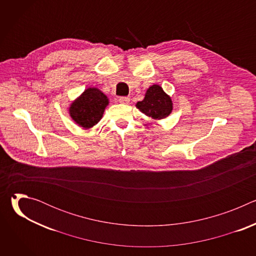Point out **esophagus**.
I'll return each instance as SVG.
<instances>
[{
    "label": "esophagus",
    "mask_w": 256,
    "mask_h": 256,
    "mask_svg": "<svg viewBox=\"0 0 256 256\" xmlns=\"http://www.w3.org/2000/svg\"><path fill=\"white\" fill-rule=\"evenodd\" d=\"M118 102L122 103V104H128L130 98H128V97H126V96H122V97L118 98Z\"/></svg>",
    "instance_id": "34e87169"
}]
</instances>
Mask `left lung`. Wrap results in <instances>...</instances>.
Masks as SVG:
<instances>
[{
    "instance_id": "1",
    "label": "left lung",
    "mask_w": 256,
    "mask_h": 256,
    "mask_svg": "<svg viewBox=\"0 0 256 256\" xmlns=\"http://www.w3.org/2000/svg\"><path fill=\"white\" fill-rule=\"evenodd\" d=\"M173 103L161 86L153 85L144 94V98L138 101L136 106L138 110L153 120H162L167 118L173 108Z\"/></svg>"
}]
</instances>
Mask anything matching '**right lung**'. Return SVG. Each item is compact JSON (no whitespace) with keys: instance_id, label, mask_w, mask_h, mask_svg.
Segmentation results:
<instances>
[{"instance_id":"right-lung-1","label":"right lung","mask_w":256,"mask_h":256,"mask_svg":"<svg viewBox=\"0 0 256 256\" xmlns=\"http://www.w3.org/2000/svg\"><path fill=\"white\" fill-rule=\"evenodd\" d=\"M109 101L97 88L86 89L68 108L70 116L78 126L91 128L101 120Z\"/></svg>"}]
</instances>
